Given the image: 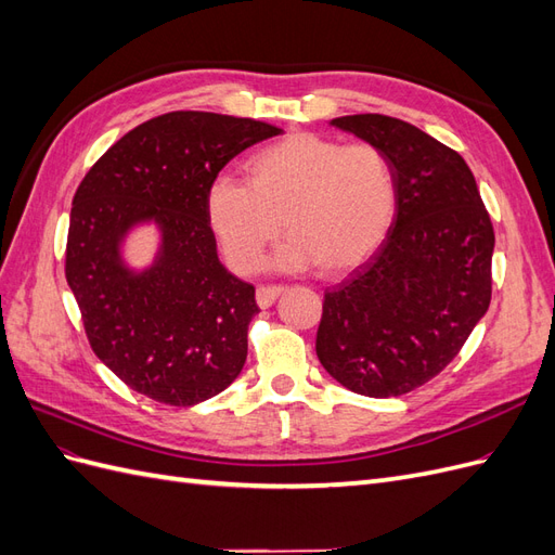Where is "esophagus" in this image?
I'll use <instances>...</instances> for the list:
<instances>
[{"label": "esophagus", "mask_w": 555, "mask_h": 555, "mask_svg": "<svg viewBox=\"0 0 555 555\" xmlns=\"http://www.w3.org/2000/svg\"><path fill=\"white\" fill-rule=\"evenodd\" d=\"M284 292L282 284H263V287L257 289V304L259 308H271L275 304V298Z\"/></svg>", "instance_id": "34e87169"}]
</instances>
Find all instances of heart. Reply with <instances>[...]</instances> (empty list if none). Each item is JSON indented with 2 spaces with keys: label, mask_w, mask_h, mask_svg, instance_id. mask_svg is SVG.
<instances>
[{
  "label": "heart",
  "mask_w": 555,
  "mask_h": 555,
  "mask_svg": "<svg viewBox=\"0 0 555 555\" xmlns=\"http://www.w3.org/2000/svg\"><path fill=\"white\" fill-rule=\"evenodd\" d=\"M398 212L391 159L373 143L294 131L247 159V182L215 180L210 227L229 263L249 273L282 233L280 266L340 275L371 259Z\"/></svg>",
  "instance_id": "1"
}]
</instances>
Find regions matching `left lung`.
I'll list each match as a JSON object with an SVG mask.
<instances>
[{
	"label": "left lung",
	"mask_w": 555,
	"mask_h": 555,
	"mask_svg": "<svg viewBox=\"0 0 555 555\" xmlns=\"http://www.w3.org/2000/svg\"><path fill=\"white\" fill-rule=\"evenodd\" d=\"M331 125L391 159L398 212L375 255L324 292L317 357L349 391L405 396L444 371L489 310L493 224L456 150L379 113Z\"/></svg>",
	"instance_id": "left-lung-1"
}]
</instances>
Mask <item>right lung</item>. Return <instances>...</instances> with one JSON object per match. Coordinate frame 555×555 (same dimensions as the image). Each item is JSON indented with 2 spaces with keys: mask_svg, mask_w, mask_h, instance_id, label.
I'll use <instances>...</instances> for the list:
<instances>
[{
  "mask_svg": "<svg viewBox=\"0 0 555 555\" xmlns=\"http://www.w3.org/2000/svg\"><path fill=\"white\" fill-rule=\"evenodd\" d=\"M282 129L251 117L173 111L113 143L78 184L66 236V282L94 354L129 389L192 408L236 379L255 287L217 259L208 194L245 147ZM163 231L156 263L133 274L119 243L131 225Z\"/></svg>",
  "mask_w": 555,
  "mask_h": 555,
  "instance_id": "add662e5",
  "label": "right lung"
}]
</instances>
